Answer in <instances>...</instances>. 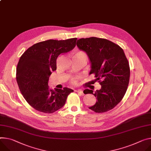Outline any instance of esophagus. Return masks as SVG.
Masks as SVG:
<instances>
[{
    "instance_id": "esophagus-1",
    "label": "esophagus",
    "mask_w": 151,
    "mask_h": 151,
    "mask_svg": "<svg viewBox=\"0 0 151 151\" xmlns=\"http://www.w3.org/2000/svg\"><path fill=\"white\" fill-rule=\"evenodd\" d=\"M76 91L78 93H79V94L82 95V96L84 95V93H83V90H76Z\"/></svg>"
}]
</instances>
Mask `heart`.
<instances>
[{
  "label": "heart",
  "mask_w": 151,
  "mask_h": 151,
  "mask_svg": "<svg viewBox=\"0 0 151 151\" xmlns=\"http://www.w3.org/2000/svg\"><path fill=\"white\" fill-rule=\"evenodd\" d=\"M78 53H80V54H82V55H85V56H86V55L84 53V52H78ZM87 57V56H86ZM71 82H72V83L73 84H76V78H72V80H71Z\"/></svg>",
  "instance_id": "heart-1"
}]
</instances>
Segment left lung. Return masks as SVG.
Wrapping results in <instances>:
<instances>
[{"mask_svg":"<svg viewBox=\"0 0 151 151\" xmlns=\"http://www.w3.org/2000/svg\"><path fill=\"white\" fill-rule=\"evenodd\" d=\"M76 45L87 54L91 63L90 74H94L101 85L94 93L84 90V94L96 97V102L89 108L98 113L111 110L122 101L129 84L130 68L123 50L111 41L97 37L79 39Z\"/></svg>","mask_w":151,"mask_h":151,"instance_id":"1","label":"left lung"}]
</instances>
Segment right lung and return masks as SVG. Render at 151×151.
I'll return each instance as SVG.
<instances>
[{"label":"right lung","instance_id":"right-lung-1","mask_svg":"<svg viewBox=\"0 0 151 151\" xmlns=\"http://www.w3.org/2000/svg\"><path fill=\"white\" fill-rule=\"evenodd\" d=\"M76 38L65 40H48L29 47L20 57L16 79L23 96L32 108L44 113H53L62 108L73 90L49 88L48 81L57 70V59L61 53L72 50Z\"/></svg>","mask_w":151,"mask_h":151}]
</instances>
